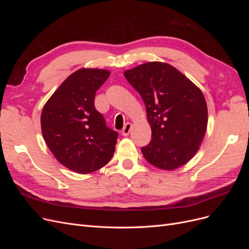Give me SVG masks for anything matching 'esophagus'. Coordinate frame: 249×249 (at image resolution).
I'll return each mask as SVG.
<instances>
[{
  "label": "esophagus",
  "instance_id": "esophagus-1",
  "mask_svg": "<svg viewBox=\"0 0 249 249\" xmlns=\"http://www.w3.org/2000/svg\"><path fill=\"white\" fill-rule=\"evenodd\" d=\"M131 127H132V124L130 123H127L124 124V129H123V136H127V135L130 134V131H131Z\"/></svg>",
  "mask_w": 249,
  "mask_h": 249
}]
</instances>
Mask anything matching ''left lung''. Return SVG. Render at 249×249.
<instances>
[{
	"label": "left lung",
	"instance_id": "1",
	"mask_svg": "<svg viewBox=\"0 0 249 249\" xmlns=\"http://www.w3.org/2000/svg\"><path fill=\"white\" fill-rule=\"evenodd\" d=\"M145 104L152 141L141 147L145 160L173 170L197 153L208 124V107L201 90L176 67L146 62L124 72Z\"/></svg>",
	"mask_w": 249,
	"mask_h": 249
}]
</instances>
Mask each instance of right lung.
I'll list each match as a JSON object with an SVG mask.
<instances>
[{"label":"right lung","mask_w":249,"mask_h":249,"mask_svg":"<svg viewBox=\"0 0 249 249\" xmlns=\"http://www.w3.org/2000/svg\"><path fill=\"white\" fill-rule=\"evenodd\" d=\"M110 76L107 70L81 69L67 77L43 106L41 132L66 168L81 175L99 170L114 154L118 133L106 125L94 96Z\"/></svg>","instance_id":"obj_1"}]
</instances>
